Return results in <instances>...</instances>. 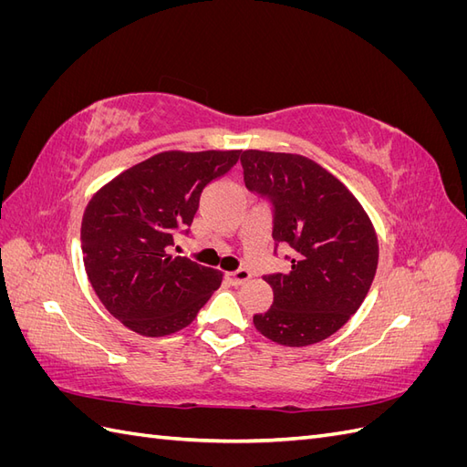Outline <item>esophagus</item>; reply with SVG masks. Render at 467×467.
<instances>
[{
    "label": "esophagus",
    "mask_w": 467,
    "mask_h": 467,
    "mask_svg": "<svg viewBox=\"0 0 467 467\" xmlns=\"http://www.w3.org/2000/svg\"><path fill=\"white\" fill-rule=\"evenodd\" d=\"M251 278V273L247 271V268H237V271L234 273H228V280L232 282L234 286H242L245 285V282Z\"/></svg>",
    "instance_id": "1"
}]
</instances>
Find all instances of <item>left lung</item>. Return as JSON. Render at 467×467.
Here are the masks:
<instances>
[{"label":"left lung","mask_w":467,"mask_h":467,"mask_svg":"<svg viewBox=\"0 0 467 467\" xmlns=\"http://www.w3.org/2000/svg\"><path fill=\"white\" fill-rule=\"evenodd\" d=\"M242 167L245 187L273 204L276 247H292L290 271L265 276L275 302L253 323L278 345L319 343L343 327L372 286L374 225L355 194L304 155L245 150Z\"/></svg>","instance_id":"left-lung-1"}]
</instances>
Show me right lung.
<instances>
[{"mask_svg": "<svg viewBox=\"0 0 467 467\" xmlns=\"http://www.w3.org/2000/svg\"><path fill=\"white\" fill-rule=\"evenodd\" d=\"M239 150L161 151L109 181L81 222V253L110 316L144 337L187 327L222 285V273L169 247L199 210L202 189L237 163Z\"/></svg>", "mask_w": 467, "mask_h": 467, "instance_id": "right-lung-1", "label": "right lung"}]
</instances>
